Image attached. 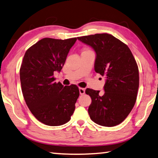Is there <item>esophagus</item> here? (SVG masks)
I'll list each match as a JSON object with an SVG mask.
<instances>
[{"label": "esophagus", "instance_id": "1", "mask_svg": "<svg viewBox=\"0 0 158 158\" xmlns=\"http://www.w3.org/2000/svg\"><path fill=\"white\" fill-rule=\"evenodd\" d=\"M79 91H80V95H84L85 94V89H83V88L80 87L79 88Z\"/></svg>", "mask_w": 158, "mask_h": 158}]
</instances>
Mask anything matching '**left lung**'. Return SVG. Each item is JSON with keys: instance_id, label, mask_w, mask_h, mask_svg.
<instances>
[{"instance_id": "obj_1", "label": "left lung", "mask_w": 158, "mask_h": 158, "mask_svg": "<svg viewBox=\"0 0 158 158\" xmlns=\"http://www.w3.org/2000/svg\"><path fill=\"white\" fill-rule=\"evenodd\" d=\"M96 53L95 71L106 78L105 94L87 89L91 98L88 112L92 121L114 127L125 120L135 105L139 87V70L126 44L109 34L78 37Z\"/></svg>"}]
</instances>
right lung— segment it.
<instances>
[{"mask_svg":"<svg viewBox=\"0 0 158 158\" xmlns=\"http://www.w3.org/2000/svg\"><path fill=\"white\" fill-rule=\"evenodd\" d=\"M77 38H44L27 50L20 69L25 102L38 121L48 126L62 125L71 119L80 95L76 85L64 87L55 82Z\"/></svg>","mask_w":158,"mask_h":158,"instance_id":"add662e5","label":"right lung"}]
</instances>
